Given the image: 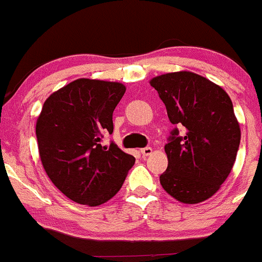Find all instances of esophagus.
<instances>
[{
  "label": "esophagus",
  "instance_id": "34e87169",
  "mask_svg": "<svg viewBox=\"0 0 262 262\" xmlns=\"http://www.w3.org/2000/svg\"><path fill=\"white\" fill-rule=\"evenodd\" d=\"M140 152L142 154V157H149V155H151L152 149H151V147L147 146V147H144V149L140 150Z\"/></svg>",
  "mask_w": 262,
  "mask_h": 262
}]
</instances>
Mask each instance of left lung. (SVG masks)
<instances>
[{
	"label": "left lung",
	"instance_id": "1",
	"mask_svg": "<svg viewBox=\"0 0 262 262\" xmlns=\"http://www.w3.org/2000/svg\"><path fill=\"white\" fill-rule=\"evenodd\" d=\"M182 128L164 146L168 167L160 176L165 192L183 204H199L219 191L237 158L241 128L223 88L191 71L168 72L150 80Z\"/></svg>",
	"mask_w": 262,
	"mask_h": 262
}]
</instances>
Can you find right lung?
Wrapping results in <instances>:
<instances>
[{
    "label": "right lung",
    "instance_id": "add662e5",
    "mask_svg": "<svg viewBox=\"0 0 262 262\" xmlns=\"http://www.w3.org/2000/svg\"><path fill=\"white\" fill-rule=\"evenodd\" d=\"M125 92L121 82L77 79L44 102L35 126L40 160L52 183L75 203H107L134 165L135 158L116 144H99L113 132V111Z\"/></svg>",
    "mask_w": 262,
    "mask_h": 262
}]
</instances>
